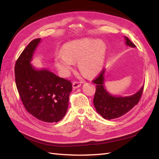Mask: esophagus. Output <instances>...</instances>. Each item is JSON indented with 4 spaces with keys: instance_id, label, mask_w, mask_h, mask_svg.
Returning a JSON list of instances; mask_svg holds the SVG:
<instances>
[{
    "instance_id": "esophagus-1",
    "label": "esophagus",
    "mask_w": 159,
    "mask_h": 159,
    "mask_svg": "<svg viewBox=\"0 0 159 159\" xmlns=\"http://www.w3.org/2000/svg\"><path fill=\"white\" fill-rule=\"evenodd\" d=\"M81 82H77V81H74L72 83V87L74 89H76L79 88L80 86H81Z\"/></svg>"
}]
</instances>
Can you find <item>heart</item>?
Listing matches in <instances>:
<instances>
[{
    "mask_svg": "<svg viewBox=\"0 0 159 159\" xmlns=\"http://www.w3.org/2000/svg\"><path fill=\"white\" fill-rule=\"evenodd\" d=\"M107 47L101 40L90 38L75 39L66 43L61 53L55 57V65L63 75L67 76L74 66V61H79L80 71L87 76H95L104 66Z\"/></svg>",
    "mask_w": 159,
    "mask_h": 159,
    "instance_id": "1",
    "label": "heart"
}]
</instances>
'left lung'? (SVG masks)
<instances>
[{
  "label": "left lung",
  "instance_id": "left-lung-1",
  "mask_svg": "<svg viewBox=\"0 0 159 159\" xmlns=\"http://www.w3.org/2000/svg\"><path fill=\"white\" fill-rule=\"evenodd\" d=\"M125 43L128 46L135 48L136 46L124 36ZM106 69L102 70L99 76L93 83L96 84V90L93 98V104L96 110L104 119L113 120L124 116L128 111L137 105L142 95L143 86L133 95L129 96H117L107 92L104 87V75Z\"/></svg>",
  "mask_w": 159,
  "mask_h": 159
}]
</instances>
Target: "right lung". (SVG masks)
Masks as SVG:
<instances>
[{
    "instance_id": "right-lung-1",
    "label": "right lung",
    "mask_w": 159,
    "mask_h": 159,
    "mask_svg": "<svg viewBox=\"0 0 159 159\" xmlns=\"http://www.w3.org/2000/svg\"><path fill=\"white\" fill-rule=\"evenodd\" d=\"M40 42V38L31 41L16 61V87L29 113L44 122H58L67 112L72 85L48 69H36L31 63Z\"/></svg>"
}]
</instances>
